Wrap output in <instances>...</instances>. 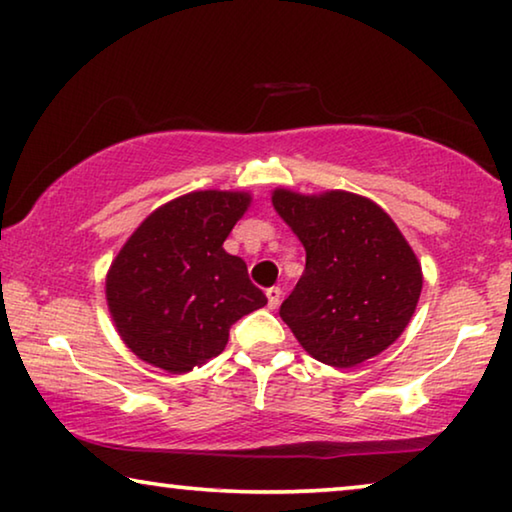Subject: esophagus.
<instances>
[{
  "instance_id": "1",
  "label": "esophagus",
  "mask_w": 512,
  "mask_h": 512,
  "mask_svg": "<svg viewBox=\"0 0 512 512\" xmlns=\"http://www.w3.org/2000/svg\"><path fill=\"white\" fill-rule=\"evenodd\" d=\"M265 297H267V306H270V309H277L279 302H281V288L279 286L267 288L265 290Z\"/></svg>"
}]
</instances>
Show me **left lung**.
I'll use <instances>...</instances> for the list:
<instances>
[{"label": "left lung", "instance_id": "8db88e82", "mask_svg": "<svg viewBox=\"0 0 512 512\" xmlns=\"http://www.w3.org/2000/svg\"><path fill=\"white\" fill-rule=\"evenodd\" d=\"M272 206L306 251L279 316L313 359L352 368L405 332L423 288L421 263L396 222L345 190H272Z\"/></svg>", "mask_w": 512, "mask_h": 512}]
</instances>
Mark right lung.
Wrapping results in <instances>:
<instances>
[{"label": "right lung", "mask_w": 512, "mask_h": 512, "mask_svg": "<svg viewBox=\"0 0 512 512\" xmlns=\"http://www.w3.org/2000/svg\"><path fill=\"white\" fill-rule=\"evenodd\" d=\"M251 192L196 190L155 208L109 265L105 297L130 352L183 375L222 355L235 320L267 304L224 240Z\"/></svg>", "instance_id": "obj_1"}]
</instances>
